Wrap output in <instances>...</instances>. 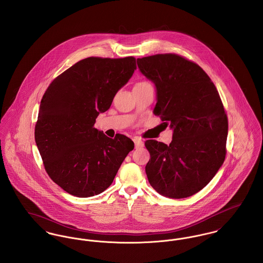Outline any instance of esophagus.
Returning a JSON list of instances; mask_svg holds the SVG:
<instances>
[{"instance_id":"34e87169","label":"esophagus","mask_w":263,"mask_h":263,"mask_svg":"<svg viewBox=\"0 0 263 263\" xmlns=\"http://www.w3.org/2000/svg\"><path fill=\"white\" fill-rule=\"evenodd\" d=\"M133 141H134V144H135V148H141V147H143V145H144L141 138H139V137H134Z\"/></svg>"}]
</instances>
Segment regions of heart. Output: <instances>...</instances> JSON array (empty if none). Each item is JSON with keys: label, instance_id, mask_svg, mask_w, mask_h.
<instances>
[{"label": "heart", "instance_id": "1", "mask_svg": "<svg viewBox=\"0 0 263 263\" xmlns=\"http://www.w3.org/2000/svg\"><path fill=\"white\" fill-rule=\"evenodd\" d=\"M143 84H148V83H146V82H140V83H138L137 85H143Z\"/></svg>", "mask_w": 263, "mask_h": 263}]
</instances>
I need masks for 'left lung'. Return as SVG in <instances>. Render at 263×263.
Wrapping results in <instances>:
<instances>
[{
    "instance_id": "1",
    "label": "left lung",
    "mask_w": 263,
    "mask_h": 263,
    "mask_svg": "<svg viewBox=\"0 0 263 263\" xmlns=\"http://www.w3.org/2000/svg\"><path fill=\"white\" fill-rule=\"evenodd\" d=\"M137 65L156 88L153 113L173 130L169 145L145 142L148 181L165 197L192 196L211 181L225 159L228 121L218 91L202 68L175 54L144 57Z\"/></svg>"
}]
</instances>
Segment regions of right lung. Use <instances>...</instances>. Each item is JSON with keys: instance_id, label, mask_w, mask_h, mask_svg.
<instances>
[{"instance_id": "1", "label": "right lung", "mask_w": 263, "mask_h": 263, "mask_svg": "<svg viewBox=\"0 0 263 263\" xmlns=\"http://www.w3.org/2000/svg\"><path fill=\"white\" fill-rule=\"evenodd\" d=\"M136 70L133 57H90L50 84L41 100L35 141L51 179L69 194L91 197L106 190L134 143L94 128Z\"/></svg>"}]
</instances>
